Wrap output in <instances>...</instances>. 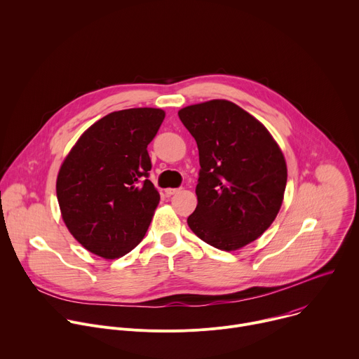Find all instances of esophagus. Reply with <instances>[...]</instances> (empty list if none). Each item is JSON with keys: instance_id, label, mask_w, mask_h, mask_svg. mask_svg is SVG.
<instances>
[{"instance_id": "34e87169", "label": "esophagus", "mask_w": 359, "mask_h": 359, "mask_svg": "<svg viewBox=\"0 0 359 359\" xmlns=\"http://www.w3.org/2000/svg\"><path fill=\"white\" fill-rule=\"evenodd\" d=\"M179 191H180V189H172V187L165 190V193H166L168 196H173V194H176V193H179Z\"/></svg>"}]
</instances>
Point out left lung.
I'll return each mask as SVG.
<instances>
[{"mask_svg": "<svg viewBox=\"0 0 359 359\" xmlns=\"http://www.w3.org/2000/svg\"><path fill=\"white\" fill-rule=\"evenodd\" d=\"M198 149L197 208L191 231L219 250L257 240L277 217L287 165L270 132L230 100L215 99L179 111Z\"/></svg>", "mask_w": 359, "mask_h": 359, "instance_id": "obj_1", "label": "left lung"}]
</instances>
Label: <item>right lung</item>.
Returning <instances> with one entry per match:
<instances>
[{"label": "right lung", "mask_w": 359, "mask_h": 359, "mask_svg": "<svg viewBox=\"0 0 359 359\" xmlns=\"http://www.w3.org/2000/svg\"><path fill=\"white\" fill-rule=\"evenodd\" d=\"M165 112L133 108L95 122L65 158L57 197L71 234L90 252L118 259L144 237L161 196L147 179V144Z\"/></svg>", "instance_id": "add662e5"}]
</instances>
